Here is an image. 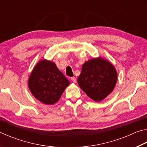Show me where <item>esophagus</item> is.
I'll return each instance as SVG.
<instances>
[{
  "instance_id": "34e87169",
  "label": "esophagus",
  "mask_w": 147,
  "mask_h": 147,
  "mask_svg": "<svg viewBox=\"0 0 147 147\" xmlns=\"http://www.w3.org/2000/svg\"><path fill=\"white\" fill-rule=\"evenodd\" d=\"M71 80L73 81L74 83H76V78H75V77H72V78H71Z\"/></svg>"
}]
</instances>
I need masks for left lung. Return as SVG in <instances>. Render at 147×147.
Listing matches in <instances>:
<instances>
[{"label": "left lung", "mask_w": 147, "mask_h": 147, "mask_svg": "<svg viewBox=\"0 0 147 147\" xmlns=\"http://www.w3.org/2000/svg\"><path fill=\"white\" fill-rule=\"evenodd\" d=\"M117 79V73L114 66L99 57L83 64L78 84L89 98L100 102L113 91Z\"/></svg>", "instance_id": "obj_1"}]
</instances>
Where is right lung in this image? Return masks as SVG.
<instances>
[{"instance_id":"add662e5","label":"right lung","mask_w":147,"mask_h":147,"mask_svg":"<svg viewBox=\"0 0 147 147\" xmlns=\"http://www.w3.org/2000/svg\"><path fill=\"white\" fill-rule=\"evenodd\" d=\"M69 82L53 61L42 59L32 70L28 79L32 94L42 103H56Z\"/></svg>"}]
</instances>
